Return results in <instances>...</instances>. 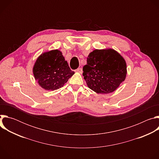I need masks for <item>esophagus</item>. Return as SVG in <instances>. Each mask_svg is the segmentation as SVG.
Returning a JSON list of instances; mask_svg holds the SVG:
<instances>
[{
	"label": "esophagus",
	"instance_id": "34e87169",
	"mask_svg": "<svg viewBox=\"0 0 159 159\" xmlns=\"http://www.w3.org/2000/svg\"><path fill=\"white\" fill-rule=\"evenodd\" d=\"M75 72H79L80 74H82V69H81V68H78V69L77 70H75Z\"/></svg>",
	"mask_w": 159,
	"mask_h": 159
}]
</instances>
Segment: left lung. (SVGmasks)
Instances as JSON below:
<instances>
[{"label":"left lung","mask_w":159,"mask_h":159,"mask_svg":"<svg viewBox=\"0 0 159 159\" xmlns=\"http://www.w3.org/2000/svg\"><path fill=\"white\" fill-rule=\"evenodd\" d=\"M126 63L116 50H95L88 55L83 76L89 89L98 94L114 92L126 79Z\"/></svg>","instance_id":"8db88e82"}]
</instances>
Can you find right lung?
Returning a JSON list of instances; mask_svg holds the SVG:
<instances>
[{
    "instance_id": "right-lung-1",
    "label": "right lung",
    "mask_w": 159,
    "mask_h": 159,
    "mask_svg": "<svg viewBox=\"0 0 159 159\" xmlns=\"http://www.w3.org/2000/svg\"><path fill=\"white\" fill-rule=\"evenodd\" d=\"M33 73L38 84L47 90L62 87L75 74L58 50L41 53L34 63Z\"/></svg>"
}]
</instances>
